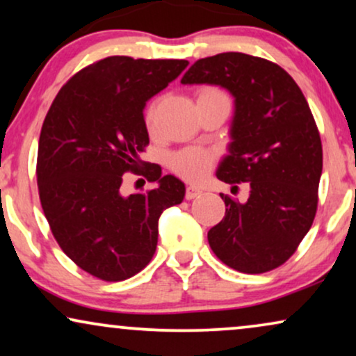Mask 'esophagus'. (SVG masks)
<instances>
[{
  "label": "esophagus",
  "instance_id": "obj_1",
  "mask_svg": "<svg viewBox=\"0 0 356 356\" xmlns=\"http://www.w3.org/2000/svg\"><path fill=\"white\" fill-rule=\"evenodd\" d=\"M200 193H202V191H200L199 187L188 186L187 191H186V199H187V200H192V199H195V197H199Z\"/></svg>",
  "mask_w": 356,
  "mask_h": 356
}]
</instances>
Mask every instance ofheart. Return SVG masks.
<instances>
[{"instance_id": "heart-1", "label": "heart", "mask_w": 356, "mask_h": 356, "mask_svg": "<svg viewBox=\"0 0 356 356\" xmlns=\"http://www.w3.org/2000/svg\"><path fill=\"white\" fill-rule=\"evenodd\" d=\"M210 92H217V90H204L200 95ZM157 105L159 102H154L147 110V121H152L156 116ZM211 168V156L204 149H186L179 154L174 156L172 159V169L179 175H182L187 181H199L204 175L209 172Z\"/></svg>"}]
</instances>
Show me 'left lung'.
Segmentation results:
<instances>
[{"instance_id": "8db88e82", "label": "left lung", "mask_w": 356, "mask_h": 356, "mask_svg": "<svg viewBox=\"0 0 356 356\" xmlns=\"http://www.w3.org/2000/svg\"><path fill=\"white\" fill-rule=\"evenodd\" d=\"M181 83L217 85L233 97L232 141L217 177L250 182L243 204L222 195L227 209L209 232L211 251L240 273L281 266L317 210L322 143L307 100L284 69L241 52L200 58Z\"/></svg>"}]
</instances>
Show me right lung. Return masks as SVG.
I'll return each mask as SVG.
<instances>
[{
  "label": "right lung",
  "instance_id": "1",
  "mask_svg": "<svg viewBox=\"0 0 356 356\" xmlns=\"http://www.w3.org/2000/svg\"><path fill=\"white\" fill-rule=\"evenodd\" d=\"M187 60L113 56L75 74L47 111L38 149L40 205L69 258L103 281H124L146 268L157 223L181 204L186 186L149 164V192L121 193L149 145L145 106L182 74Z\"/></svg>",
  "mask_w": 356,
  "mask_h": 356
}]
</instances>
